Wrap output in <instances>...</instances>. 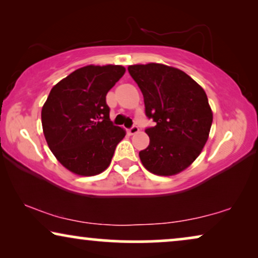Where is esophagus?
<instances>
[{
	"mask_svg": "<svg viewBox=\"0 0 258 258\" xmlns=\"http://www.w3.org/2000/svg\"><path fill=\"white\" fill-rule=\"evenodd\" d=\"M139 132H140L139 126H136V125H134V126H132V128H130V129H128V134H129V135H135V134H137Z\"/></svg>",
	"mask_w": 258,
	"mask_h": 258,
	"instance_id": "obj_1",
	"label": "esophagus"
}]
</instances>
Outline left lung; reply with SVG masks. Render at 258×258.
I'll list each match as a JSON object with an SVG mask.
<instances>
[{
    "mask_svg": "<svg viewBox=\"0 0 258 258\" xmlns=\"http://www.w3.org/2000/svg\"><path fill=\"white\" fill-rule=\"evenodd\" d=\"M129 74L144 97L146 114L156 122L140 151L143 167L158 176L177 175L200 156L213 123L206 91L184 72L161 63L134 64Z\"/></svg>",
    "mask_w": 258,
    "mask_h": 258,
    "instance_id": "obj_1",
    "label": "left lung"
}]
</instances>
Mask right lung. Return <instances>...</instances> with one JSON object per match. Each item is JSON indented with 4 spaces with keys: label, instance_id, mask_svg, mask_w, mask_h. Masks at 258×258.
Instances as JSON below:
<instances>
[{
    "label": "right lung",
    "instance_id": "right-lung-1",
    "mask_svg": "<svg viewBox=\"0 0 258 258\" xmlns=\"http://www.w3.org/2000/svg\"><path fill=\"white\" fill-rule=\"evenodd\" d=\"M122 66L89 64L56 83L42 107V128L49 149L69 171L101 174L110 164L124 129L112 125L108 91L124 75Z\"/></svg>",
    "mask_w": 258,
    "mask_h": 258
}]
</instances>
